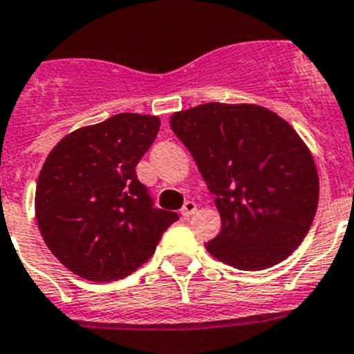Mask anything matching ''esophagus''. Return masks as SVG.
Returning <instances> with one entry per match:
<instances>
[{
	"label": "esophagus",
	"instance_id": "1",
	"mask_svg": "<svg viewBox=\"0 0 354 354\" xmlns=\"http://www.w3.org/2000/svg\"><path fill=\"white\" fill-rule=\"evenodd\" d=\"M194 212H196V203L191 202V200H187V202L183 205V209H180L183 217H189L191 214H194Z\"/></svg>",
	"mask_w": 354,
	"mask_h": 354
}]
</instances>
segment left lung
<instances>
[{
    "instance_id": "8db88e82",
    "label": "left lung",
    "mask_w": 354,
    "mask_h": 354,
    "mask_svg": "<svg viewBox=\"0 0 354 354\" xmlns=\"http://www.w3.org/2000/svg\"><path fill=\"white\" fill-rule=\"evenodd\" d=\"M170 126L196 161L221 214L207 251L239 270H263L302 244L319 180L309 149L284 119L258 105L203 103Z\"/></svg>"
}]
</instances>
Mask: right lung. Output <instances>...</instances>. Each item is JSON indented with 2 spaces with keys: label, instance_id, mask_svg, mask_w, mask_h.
<instances>
[{
  "label": "right lung",
  "instance_id": "obj_1",
  "mask_svg": "<svg viewBox=\"0 0 354 354\" xmlns=\"http://www.w3.org/2000/svg\"><path fill=\"white\" fill-rule=\"evenodd\" d=\"M158 131L154 115L118 113L70 133L47 156L35 196L38 228L73 274L95 283L126 277L179 219L154 207L135 170Z\"/></svg>",
  "mask_w": 354,
  "mask_h": 354
}]
</instances>
